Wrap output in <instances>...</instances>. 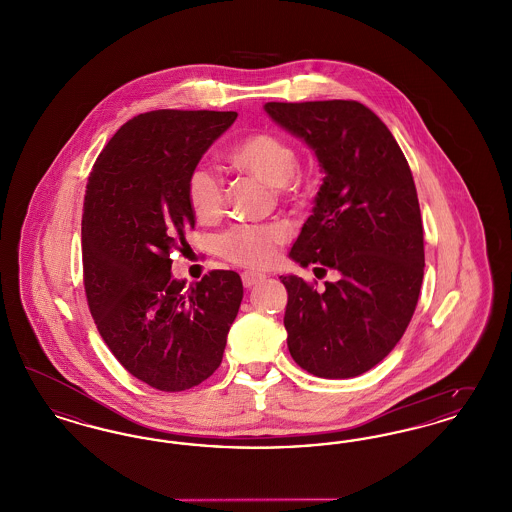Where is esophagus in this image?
I'll return each mask as SVG.
<instances>
[{"label": "esophagus", "mask_w": 512, "mask_h": 512, "mask_svg": "<svg viewBox=\"0 0 512 512\" xmlns=\"http://www.w3.org/2000/svg\"><path fill=\"white\" fill-rule=\"evenodd\" d=\"M265 278H267V276L261 274V272H253V270H245V272H242V282H244L245 288H251V286L263 282Z\"/></svg>", "instance_id": "obj_1"}]
</instances>
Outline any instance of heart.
<instances>
[{"instance_id": "b5f03b06", "label": "heart", "mask_w": 512, "mask_h": 512, "mask_svg": "<svg viewBox=\"0 0 512 512\" xmlns=\"http://www.w3.org/2000/svg\"><path fill=\"white\" fill-rule=\"evenodd\" d=\"M228 161L280 195L295 194V174L299 169L297 149L276 132H253L228 149ZM188 205L199 222H213L224 207V186L217 172L195 167L186 180ZM290 232L282 224H240L220 238V253L242 267L265 268L278 257V247Z\"/></svg>"}]
</instances>
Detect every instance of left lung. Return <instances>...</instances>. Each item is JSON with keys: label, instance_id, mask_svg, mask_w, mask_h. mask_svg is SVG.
<instances>
[{"label": "left lung", "instance_id": "1", "mask_svg": "<svg viewBox=\"0 0 512 512\" xmlns=\"http://www.w3.org/2000/svg\"><path fill=\"white\" fill-rule=\"evenodd\" d=\"M265 111L326 172L290 257L340 274L322 293L280 276L288 349L315 376L355 378L388 357L418 303L424 232L413 174L388 126L359 101H270Z\"/></svg>", "mask_w": 512, "mask_h": 512}]
</instances>
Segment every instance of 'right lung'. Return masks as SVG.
<instances>
[{
    "label": "right lung",
    "mask_w": 512,
    "mask_h": 512,
    "mask_svg": "<svg viewBox=\"0 0 512 512\" xmlns=\"http://www.w3.org/2000/svg\"><path fill=\"white\" fill-rule=\"evenodd\" d=\"M236 111H149L122 124L88 176L84 290L99 334L134 378L161 391L207 380L222 361L244 286L234 270L172 278L195 217L186 180Z\"/></svg>",
    "instance_id": "1"
}]
</instances>
